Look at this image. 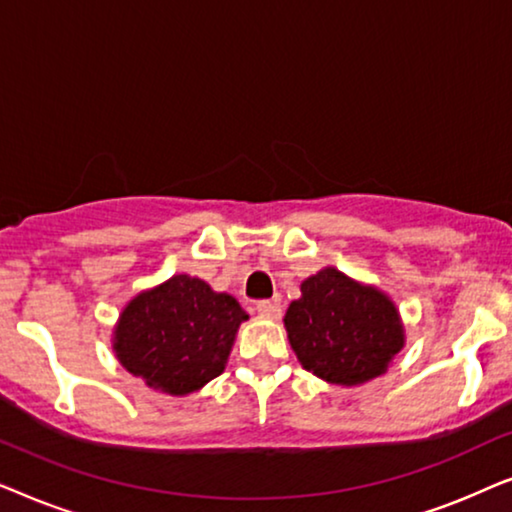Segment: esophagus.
Wrapping results in <instances>:
<instances>
[{"instance_id": "esophagus-1", "label": "esophagus", "mask_w": 512, "mask_h": 512, "mask_svg": "<svg viewBox=\"0 0 512 512\" xmlns=\"http://www.w3.org/2000/svg\"><path fill=\"white\" fill-rule=\"evenodd\" d=\"M256 310L263 319H279V317H282V305H279L277 300H263V303H258Z\"/></svg>"}]
</instances>
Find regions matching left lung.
Listing matches in <instances>:
<instances>
[{"label":"left lung","instance_id":"8db88e82","mask_svg":"<svg viewBox=\"0 0 512 512\" xmlns=\"http://www.w3.org/2000/svg\"><path fill=\"white\" fill-rule=\"evenodd\" d=\"M300 366L338 387H359L387 373L405 347V326L394 300L373 284L333 265L300 284L284 314Z\"/></svg>","mask_w":512,"mask_h":512}]
</instances>
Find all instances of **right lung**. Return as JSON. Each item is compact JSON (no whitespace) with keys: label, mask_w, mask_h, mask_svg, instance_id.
Segmentation results:
<instances>
[{"label":"right lung","mask_w":512,"mask_h":512,"mask_svg":"<svg viewBox=\"0 0 512 512\" xmlns=\"http://www.w3.org/2000/svg\"><path fill=\"white\" fill-rule=\"evenodd\" d=\"M249 314L200 277L172 275L139 291L118 314L111 347L121 366L153 391L188 396L226 370Z\"/></svg>","instance_id":"add662e5"}]
</instances>
